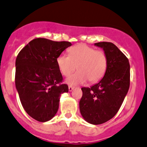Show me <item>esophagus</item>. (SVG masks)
<instances>
[{
    "instance_id": "obj_1",
    "label": "esophagus",
    "mask_w": 147,
    "mask_h": 147,
    "mask_svg": "<svg viewBox=\"0 0 147 147\" xmlns=\"http://www.w3.org/2000/svg\"><path fill=\"white\" fill-rule=\"evenodd\" d=\"M68 89H69V92H71V91H72L74 90V87L72 86H69V88H68Z\"/></svg>"
}]
</instances>
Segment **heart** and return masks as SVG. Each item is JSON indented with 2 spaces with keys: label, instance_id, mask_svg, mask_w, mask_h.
<instances>
[{
  "label": "heart",
  "instance_id": "obj_1",
  "mask_svg": "<svg viewBox=\"0 0 147 147\" xmlns=\"http://www.w3.org/2000/svg\"><path fill=\"white\" fill-rule=\"evenodd\" d=\"M58 67L64 76L70 75L76 68L79 69L67 79L70 85L86 82H95L103 77L108 59L102 51L96 50L85 44H79L69 49V55L62 53L57 59Z\"/></svg>",
  "mask_w": 147,
  "mask_h": 147
}]
</instances>
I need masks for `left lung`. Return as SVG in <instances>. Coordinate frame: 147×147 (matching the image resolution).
<instances>
[{
    "mask_svg": "<svg viewBox=\"0 0 147 147\" xmlns=\"http://www.w3.org/2000/svg\"><path fill=\"white\" fill-rule=\"evenodd\" d=\"M103 49L108 65L104 77L90 88H82L80 111L83 119L94 125L111 119L119 111L130 85V65L128 58L111 42H98Z\"/></svg>",
    "mask_w": 147,
    "mask_h": 147,
    "instance_id": "1",
    "label": "left lung"
}]
</instances>
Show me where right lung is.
<instances>
[{"label":"right lung","mask_w":147,"mask_h":147,"mask_svg":"<svg viewBox=\"0 0 147 147\" xmlns=\"http://www.w3.org/2000/svg\"><path fill=\"white\" fill-rule=\"evenodd\" d=\"M69 42L34 39L26 45L16 59V88L23 108L39 122L51 120L59 108L60 96L68 92L61 84L62 74L57 59L70 47Z\"/></svg>","instance_id":"right-lung-1"}]
</instances>
